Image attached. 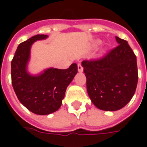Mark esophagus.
<instances>
[{"mask_svg":"<svg viewBox=\"0 0 147 147\" xmlns=\"http://www.w3.org/2000/svg\"><path fill=\"white\" fill-rule=\"evenodd\" d=\"M78 71H80V72H82L83 71V66H82V64H78Z\"/></svg>","mask_w":147,"mask_h":147,"instance_id":"1","label":"esophagus"}]
</instances>
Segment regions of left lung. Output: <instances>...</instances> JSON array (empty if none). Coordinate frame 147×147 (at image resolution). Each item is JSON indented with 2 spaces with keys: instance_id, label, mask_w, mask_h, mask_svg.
Instances as JSON below:
<instances>
[{
  "instance_id": "left-lung-1",
  "label": "left lung",
  "mask_w": 147,
  "mask_h": 147,
  "mask_svg": "<svg viewBox=\"0 0 147 147\" xmlns=\"http://www.w3.org/2000/svg\"><path fill=\"white\" fill-rule=\"evenodd\" d=\"M119 45L102 57L82 62L90 98L99 109L116 111L132 98L138 83L136 56L127 41L116 36Z\"/></svg>"
}]
</instances>
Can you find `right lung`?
Masks as SVG:
<instances>
[{
	"mask_svg": "<svg viewBox=\"0 0 147 147\" xmlns=\"http://www.w3.org/2000/svg\"><path fill=\"white\" fill-rule=\"evenodd\" d=\"M47 37L37 34L20 43L11 63V83L19 101L38 115H48L59 109L67 86L78 72L76 63L67 69L51 67L38 76L27 72L31 45Z\"/></svg>",
	"mask_w": 147,
	"mask_h": 147,
	"instance_id": "add662e5",
	"label": "right lung"
}]
</instances>
